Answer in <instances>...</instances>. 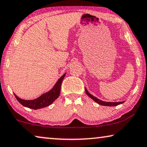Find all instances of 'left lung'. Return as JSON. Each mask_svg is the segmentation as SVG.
<instances>
[{"label": "left lung", "mask_w": 147, "mask_h": 147, "mask_svg": "<svg viewBox=\"0 0 147 147\" xmlns=\"http://www.w3.org/2000/svg\"><path fill=\"white\" fill-rule=\"evenodd\" d=\"M85 90H86V94L88 95V96L90 97V98L92 99L93 101L96 102L99 105H104V106H116V105H119V104L121 103H124V101H119V102H106V101H101V100H100L99 99H97V97H95V96H93L91 94H90L88 92V91L87 90L86 88H85Z\"/></svg>", "instance_id": "obj_1"}]
</instances>
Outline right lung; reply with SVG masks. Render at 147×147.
<instances>
[{
	"label": "right lung",
	"instance_id": "1",
	"mask_svg": "<svg viewBox=\"0 0 147 147\" xmlns=\"http://www.w3.org/2000/svg\"><path fill=\"white\" fill-rule=\"evenodd\" d=\"M65 76V74H63L59 79L58 82L56 83V84L54 85V86L53 87L52 89H50L48 92L40 95L39 97H38L36 99L33 100L22 99L17 96L15 93H14V96H15L16 99L18 100L21 105H22L23 106L28 108H30V109L36 110L41 109V108L48 107V106L51 105L59 97L61 90V82H62Z\"/></svg>",
	"mask_w": 147,
	"mask_h": 147
}]
</instances>
